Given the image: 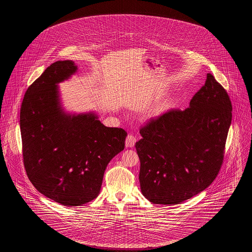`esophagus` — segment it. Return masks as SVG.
Instances as JSON below:
<instances>
[{
	"label": "esophagus",
	"mask_w": 252,
	"mask_h": 252,
	"mask_svg": "<svg viewBox=\"0 0 252 252\" xmlns=\"http://www.w3.org/2000/svg\"><path fill=\"white\" fill-rule=\"evenodd\" d=\"M135 143H136L135 136H133L132 134L127 135V137L126 139V147H133L135 145Z\"/></svg>",
	"instance_id": "34e87169"
}]
</instances>
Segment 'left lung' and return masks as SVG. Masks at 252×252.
<instances>
[{
	"instance_id": "left-lung-1",
	"label": "left lung",
	"mask_w": 252,
	"mask_h": 252,
	"mask_svg": "<svg viewBox=\"0 0 252 252\" xmlns=\"http://www.w3.org/2000/svg\"><path fill=\"white\" fill-rule=\"evenodd\" d=\"M231 111L228 93L208 73L189 108L170 109L146 123L135 144L144 197L174 205L209 187L223 163Z\"/></svg>"
}]
</instances>
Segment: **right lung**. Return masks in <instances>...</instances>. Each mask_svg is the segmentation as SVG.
I'll list each match as a JSON object with an SVG mask.
<instances>
[{
  "label": "right lung",
  "mask_w": 252,
  "mask_h": 252,
  "mask_svg": "<svg viewBox=\"0 0 252 252\" xmlns=\"http://www.w3.org/2000/svg\"><path fill=\"white\" fill-rule=\"evenodd\" d=\"M76 70L72 60L51 64L27 89L20 114L28 179L40 193L70 207L97 197L108 162L127 136L94 112L72 115L61 108L58 84Z\"/></svg>",
  "instance_id": "right-lung-1"
}]
</instances>
